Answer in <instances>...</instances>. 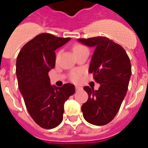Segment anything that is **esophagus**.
<instances>
[{
	"mask_svg": "<svg viewBox=\"0 0 148 148\" xmlns=\"http://www.w3.org/2000/svg\"><path fill=\"white\" fill-rule=\"evenodd\" d=\"M82 90V88L81 87H78V86H75V90L76 91H78V90Z\"/></svg>",
	"mask_w": 148,
	"mask_h": 148,
	"instance_id": "esophagus-1",
	"label": "esophagus"
}]
</instances>
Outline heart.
I'll list each match as a JSON object with an SVG mask.
<instances>
[{
  "instance_id": "obj_1",
  "label": "heart",
  "mask_w": 148,
  "mask_h": 148,
  "mask_svg": "<svg viewBox=\"0 0 148 148\" xmlns=\"http://www.w3.org/2000/svg\"><path fill=\"white\" fill-rule=\"evenodd\" d=\"M85 48L86 47L84 46H83L81 44H73V47H72L73 52L75 55L77 54L78 52H80L82 49H85ZM60 54H61L60 52H58V53H57V55H56V60L58 59ZM81 75H82V72L79 71V70H74V71L72 72L71 74H70V79H71L72 82H78V81L80 80Z\"/></svg>"
}]
</instances>
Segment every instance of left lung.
I'll return each instance as SVG.
<instances>
[{
    "mask_svg": "<svg viewBox=\"0 0 148 148\" xmlns=\"http://www.w3.org/2000/svg\"><path fill=\"white\" fill-rule=\"evenodd\" d=\"M78 40L95 49L89 72L100 84L98 90L84 87L88 94L82 106L84 118L92 125H105L117 114L127 91L132 73L130 58L121 46L107 37Z\"/></svg>",
    "mask_w": 148,
    "mask_h": 148,
    "instance_id": "left-lung-1",
    "label": "left lung"
}]
</instances>
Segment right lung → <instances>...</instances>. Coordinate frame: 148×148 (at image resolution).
I'll return each mask as SVG.
<instances>
[{
	"mask_svg": "<svg viewBox=\"0 0 148 148\" xmlns=\"http://www.w3.org/2000/svg\"><path fill=\"white\" fill-rule=\"evenodd\" d=\"M70 40L49 33L39 34L23 46L17 58L18 88L26 108L35 122L47 130L61 124L64 102L75 92L71 84L51 86L48 75L55 67V50Z\"/></svg>",
	"mask_w": 148,
	"mask_h": 148,
	"instance_id": "obj_1",
	"label": "right lung"
}]
</instances>
